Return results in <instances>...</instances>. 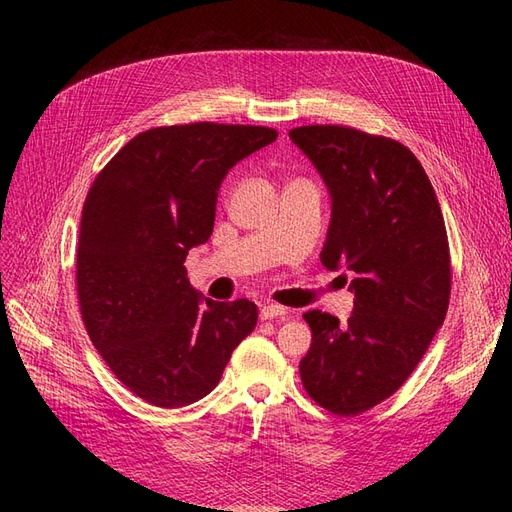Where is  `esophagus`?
<instances>
[{
  "mask_svg": "<svg viewBox=\"0 0 512 512\" xmlns=\"http://www.w3.org/2000/svg\"><path fill=\"white\" fill-rule=\"evenodd\" d=\"M273 318H282L286 320L288 318V309L282 307V305H262L260 307V320H273Z\"/></svg>",
  "mask_w": 512,
  "mask_h": 512,
  "instance_id": "obj_1",
  "label": "esophagus"
}]
</instances>
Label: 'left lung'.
<instances>
[{"label": "left lung", "instance_id": "left-lung-1", "mask_svg": "<svg viewBox=\"0 0 512 512\" xmlns=\"http://www.w3.org/2000/svg\"><path fill=\"white\" fill-rule=\"evenodd\" d=\"M288 136L331 196L320 262L354 275L346 324L320 309L303 314L312 346L301 380L318 406L359 414L408 380L442 327L451 297L444 218L421 162L401 143L342 126Z\"/></svg>", "mask_w": 512, "mask_h": 512}]
</instances>
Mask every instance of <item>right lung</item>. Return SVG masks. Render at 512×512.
Here are the masks:
<instances>
[{
  "mask_svg": "<svg viewBox=\"0 0 512 512\" xmlns=\"http://www.w3.org/2000/svg\"><path fill=\"white\" fill-rule=\"evenodd\" d=\"M260 126L188 123L134 136L85 198L76 286L87 333L113 374L158 408L218 386L256 327L252 301L200 299L185 256L209 241L228 170L271 145Z\"/></svg>",
  "mask_w": 512,
  "mask_h": 512,
  "instance_id": "obj_1",
  "label": "right lung"
}]
</instances>
